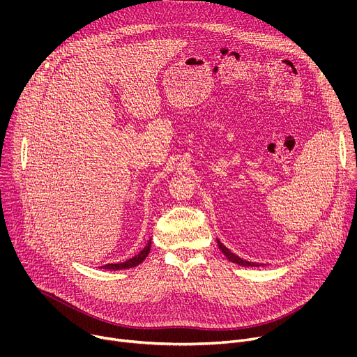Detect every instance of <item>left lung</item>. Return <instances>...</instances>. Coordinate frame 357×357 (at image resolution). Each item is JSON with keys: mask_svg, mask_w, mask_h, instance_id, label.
Segmentation results:
<instances>
[{"mask_svg": "<svg viewBox=\"0 0 357 357\" xmlns=\"http://www.w3.org/2000/svg\"><path fill=\"white\" fill-rule=\"evenodd\" d=\"M218 245H219V248L223 251V254L227 257V260L231 261V263H236V264L244 266V267H260V266H261V264H257V263H251V261H245V260L240 259L238 256H236V254H233L227 247H225L219 240H218Z\"/></svg>", "mask_w": 357, "mask_h": 357, "instance_id": "obj_1", "label": "left lung"}]
</instances>
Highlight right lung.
Masks as SVG:
<instances>
[{
  "label": "right lung",
  "instance_id": "obj_1",
  "mask_svg": "<svg viewBox=\"0 0 357 357\" xmlns=\"http://www.w3.org/2000/svg\"><path fill=\"white\" fill-rule=\"evenodd\" d=\"M149 248H151V240L148 241V244L145 245V248L141 250L135 257H132V259H130V260H127V261H124V263H119V264H106V266H103V268H105V270H124V268H132V267L141 264V263L145 260V257L148 256V252H149Z\"/></svg>",
  "mask_w": 357,
  "mask_h": 357
}]
</instances>
